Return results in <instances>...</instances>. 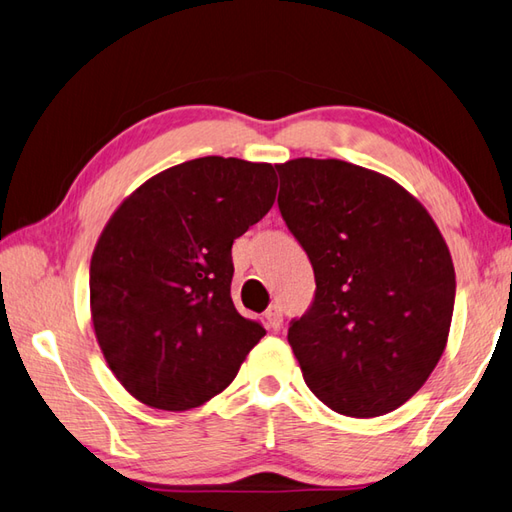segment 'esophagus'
I'll list each match as a JSON object with an SVG mask.
<instances>
[{
  "label": "esophagus",
  "mask_w": 512,
  "mask_h": 512,
  "mask_svg": "<svg viewBox=\"0 0 512 512\" xmlns=\"http://www.w3.org/2000/svg\"><path fill=\"white\" fill-rule=\"evenodd\" d=\"M266 324L273 328V330H277L279 326H282V322H284V315H282V308H279L277 304H273L270 306L268 310H266Z\"/></svg>",
  "instance_id": "obj_1"
}]
</instances>
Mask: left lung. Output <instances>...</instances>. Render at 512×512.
<instances>
[{"instance_id":"8db88e82","label":"left lung","mask_w":512,"mask_h":512,"mask_svg":"<svg viewBox=\"0 0 512 512\" xmlns=\"http://www.w3.org/2000/svg\"><path fill=\"white\" fill-rule=\"evenodd\" d=\"M275 168L279 213L317 284L288 328L304 382L337 413L386 415L424 386L446 348L455 268L444 237L375 170L310 157Z\"/></svg>"}]
</instances>
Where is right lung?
<instances>
[{
	"instance_id": "right-lung-1",
	"label": "right lung",
	"mask_w": 512,
	"mask_h": 512,
	"mask_svg": "<svg viewBox=\"0 0 512 512\" xmlns=\"http://www.w3.org/2000/svg\"><path fill=\"white\" fill-rule=\"evenodd\" d=\"M275 193L270 164L210 155L150 177L110 217L90 259V313L110 370L142 404L202 406L266 335L230 297V248Z\"/></svg>"
}]
</instances>
